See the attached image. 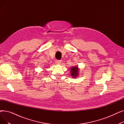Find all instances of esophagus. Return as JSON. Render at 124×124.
Wrapping results in <instances>:
<instances>
[{"label":"esophagus","instance_id":"esophagus-1","mask_svg":"<svg viewBox=\"0 0 124 124\" xmlns=\"http://www.w3.org/2000/svg\"><path fill=\"white\" fill-rule=\"evenodd\" d=\"M61 63V61L60 60H55V63L57 65H60Z\"/></svg>","mask_w":124,"mask_h":124}]
</instances>
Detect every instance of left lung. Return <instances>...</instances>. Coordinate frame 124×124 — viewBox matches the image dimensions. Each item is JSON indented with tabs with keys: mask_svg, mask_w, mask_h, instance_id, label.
Segmentation results:
<instances>
[{
	"mask_svg": "<svg viewBox=\"0 0 124 124\" xmlns=\"http://www.w3.org/2000/svg\"><path fill=\"white\" fill-rule=\"evenodd\" d=\"M71 75L72 76L73 78H75L78 75V72H79V69L78 67L77 66H74L71 67Z\"/></svg>",
	"mask_w": 124,
	"mask_h": 124,
	"instance_id": "8db88e82",
	"label": "left lung"
}]
</instances>
